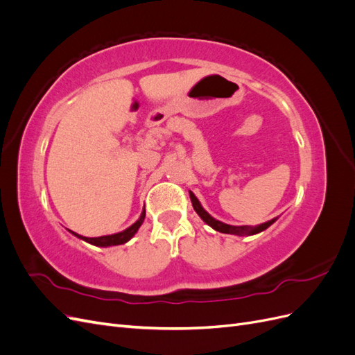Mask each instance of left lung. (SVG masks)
Returning <instances> with one entry per match:
<instances>
[{
    "instance_id": "1",
    "label": "left lung",
    "mask_w": 355,
    "mask_h": 355,
    "mask_svg": "<svg viewBox=\"0 0 355 355\" xmlns=\"http://www.w3.org/2000/svg\"><path fill=\"white\" fill-rule=\"evenodd\" d=\"M189 197H191V201H192V207H194V210L197 211L198 216L206 222L209 227H211L214 231H219L222 234H234V235H253V234H257V232H262L265 231L268 227H271V225L277 220V219H271L268 220L265 223H261L257 225V227H249V225H243V227H234V225H228V223H223L220 220H216L214 218H211L210 214L202 209V206L200 204L198 198L192 194V192L189 191Z\"/></svg>"
}]
</instances>
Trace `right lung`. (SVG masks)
<instances>
[{"label": "right lung", "mask_w": 355, "mask_h": 355, "mask_svg": "<svg viewBox=\"0 0 355 355\" xmlns=\"http://www.w3.org/2000/svg\"><path fill=\"white\" fill-rule=\"evenodd\" d=\"M145 214H146V211H145V209H144V210H142V214H141V218H139V219L132 225V227H128L127 230H124V231H121V232L112 234V235H103V237L89 239V237H83V235L75 234V232H72L71 230H69V232L73 234L75 237H78V239H81V240H84V241H87V243H90V244H93V245H99V247H110V245L124 244V243H127L128 240H130V239L133 237V235L137 232L139 228H141V225H142L144 220H145Z\"/></svg>", "instance_id": "add662e5"}]
</instances>
